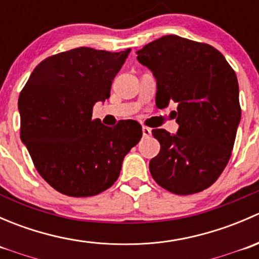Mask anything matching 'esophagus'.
<instances>
[{"mask_svg": "<svg viewBox=\"0 0 259 259\" xmlns=\"http://www.w3.org/2000/svg\"><path fill=\"white\" fill-rule=\"evenodd\" d=\"M150 135H151V129H149V127H146V126L143 127V137L148 138V137H150Z\"/></svg>", "mask_w": 259, "mask_h": 259, "instance_id": "34e87169", "label": "esophagus"}]
</instances>
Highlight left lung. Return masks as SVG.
I'll use <instances>...</instances> for the list:
<instances>
[{"label":"left lung","instance_id":"left-lung-1","mask_svg":"<svg viewBox=\"0 0 259 259\" xmlns=\"http://www.w3.org/2000/svg\"><path fill=\"white\" fill-rule=\"evenodd\" d=\"M137 54L156 79V106L177 104L178 133L151 130L160 143L149 163L151 177L174 194L202 192L232 155L241 121L236 72L213 46L177 35L163 36Z\"/></svg>","mask_w":259,"mask_h":259}]
</instances>
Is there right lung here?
<instances>
[{"label":"right lung","mask_w":259,"mask_h":259,"mask_svg":"<svg viewBox=\"0 0 259 259\" xmlns=\"http://www.w3.org/2000/svg\"><path fill=\"white\" fill-rule=\"evenodd\" d=\"M130 49L77 48L41 61L18 98L21 140L38 174L69 197H93L119 178L125 155L142 139L135 121L110 127L93 120L110 98L114 77Z\"/></svg>","instance_id":"right-lung-1"}]
</instances>
